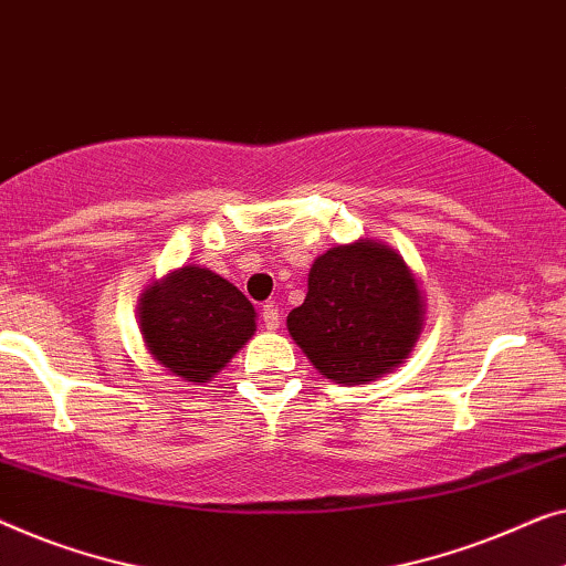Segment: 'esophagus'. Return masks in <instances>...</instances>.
Masks as SVG:
<instances>
[{"instance_id": "1", "label": "esophagus", "mask_w": 566, "mask_h": 566, "mask_svg": "<svg viewBox=\"0 0 566 566\" xmlns=\"http://www.w3.org/2000/svg\"><path fill=\"white\" fill-rule=\"evenodd\" d=\"M260 316H263L265 329H270V332L281 326V311H277V306H273V303H265L263 311H260Z\"/></svg>"}]
</instances>
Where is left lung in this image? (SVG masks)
<instances>
[{"label": "left lung", "instance_id": "obj_1", "mask_svg": "<svg viewBox=\"0 0 566 566\" xmlns=\"http://www.w3.org/2000/svg\"><path fill=\"white\" fill-rule=\"evenodd\" d=\"M421 316V291L403 258L363 240L316 260L306 301L289 314V332L324 378L352 385L403 363Z\"/></svg>", "mask_w": 566, "mask_h": 566}]
</instances>
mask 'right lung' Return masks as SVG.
Here are the masks:
<instances>
[{
  "label": "right lung",
  "mask_w": 566,
  "mask_h": 566,
  "mask_svg": "<svg viewBox=\"0 0 566 566\" xmlns=\"http://www.w3.org/2000/svg\"><path fill=\"white\" fill-rule=\"evenodd\" d=\"M140 329L163 367L207 382L255 332V308L224 277L188 265L145 291Z\"/></svg>",
  "instance_id": "add662e5"
}]
</instances>
